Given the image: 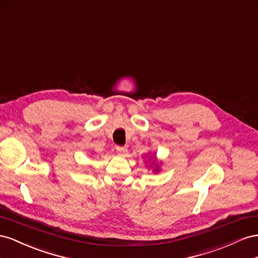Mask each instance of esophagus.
<instances>
[{
  "label": "esophagus",
  "mask_w": 258,
  "mask_h": 258,
  "mask_svg": "<svg viewBox=\"0 0 258 258\" xmlns=\"http://www.w3.org/2000/svg\"><path fill=\"white\" fill-rule=\"evenodd\" d=\"M116 152L119 154H125L127 152V149L125 148V147H121V146H117L116 147Z\"/></svg>",
  "instance_id": "1"
}]
</instances>
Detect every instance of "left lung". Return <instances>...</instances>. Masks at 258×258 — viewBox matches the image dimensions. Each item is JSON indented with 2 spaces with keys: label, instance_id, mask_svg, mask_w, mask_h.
Here are the masks:
<instances>
[{
  "label": "left lung",
  "instance_id": "obj_1",
  "mask_svg": "<svg viewBox=\"0 0 258 258\" xmlns=\"http://www.w3.org/2000/svg\"><path fill=\"white\" fill-rule=\"evenodd\" d=\"M151 160H152V158H151ZM152 165H156V167H154V172H158L159 170H160V168H159V166H158V164H156V162H152V163H151Z\"/></svg>",
  "mask_w": 258,
  "mask_h": 258
}]
</instances>
